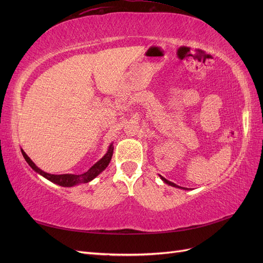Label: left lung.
I'll list each match as a JSON object with an SVG mask.
<instances>
[{"label":"left lung","mask_w":263,"mask_h":263,"mask_svg":"<svg viewBox=\"0 0 263 263\" xmlns=\"http://www.w3.org/2000/svg\"><path fill=\"white\" fill-rule=\"evenodd\" d=\"M160 177H161V176H160ZM161 179L163 180V182H164V183H166V184H169V185H172V186H176V187H180L179 185H177V184H174V183H172V182L168 181V180H166V179H164L163 177H161Z\"/></svg>","instance_id":"left-lung-1"}]
</instances>
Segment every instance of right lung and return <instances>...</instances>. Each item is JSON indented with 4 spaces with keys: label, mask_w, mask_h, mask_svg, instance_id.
Returning <instances> with one entry per match:
<instances>
[{
    "label": "right lung",
    "mask_w": 263,
    "mask_h": 263,
    "mask_svg": "<svg viewBox=\"0 0 263 263\" xmlns=\"http://www.w3.org/2000/svg\"><path fill=\"white\" fill-rule=\"evenodd\" d=\"M22 154L31 168H33L39 174H42V176L45 177L46 179H48L49 181L55 183V184H59L61 186H73L77 184H80V183L90 182L95 177H98L99 174L108 165L110 159H112L113 148H112V145H110L106 155L103 157L101 160H99L97 163H95L92 168H90L89 170L82 174H49V173H46L43 170L39 169L38 166L30 160L29 157L25 153H24V150H22Z\"/></svg>",
    "instance_id": "obj_1"
}]
</instances>
